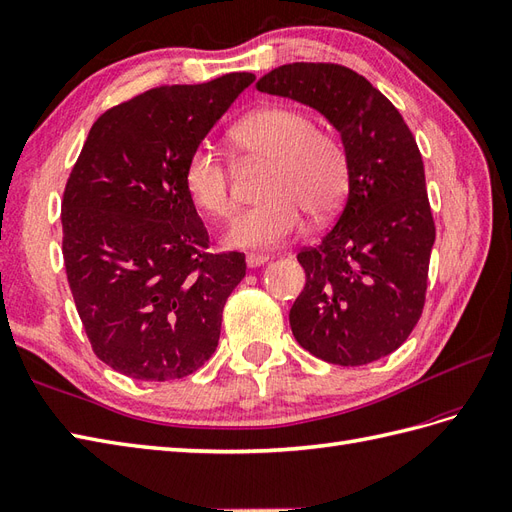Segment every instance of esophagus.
Instances as JSON below:
<instances>
[{"instance_id": "1", "label": "esophagus", "mask_w": 512, "mask_h": 512, "mask_svg": "<svg viewBox=\"0 0 512 512\" xmlns=\"http://www.w3.org/2000/svg\"><path fill=\"white\" fill-rule=\"evenodd\" d=\"M268 259H270V257H266V255H255V253H251V255H246V266H248V268H259V266H264Z\"/></svg>"}]
</instances>
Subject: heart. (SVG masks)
Returning a JSON list of instances; mask_svg holds the SVG:
<instances>
[{
	"label": "heart",
	"mask_w": 512,
	"mask_h": 512,
	"mask_svg": "<svg viewBox=\"0 0 512 512\" xmlns=\"http://www.w3.org/2000/svg\"><path fill=\"white\" fill-rule=\"evenodd\" d=\"M229 142L240 162H268L259 188L264 201L233 220L225 235L229 246H279L298 229L303 212L324 220L344 203L350 183L346 149L316 129L309 114L287 106L259 108L229 129ZM183 183L209 218L231 216V168L216 149L201 144L190 153Z\"/></svg>",
	"instance_id": "1"
}]
</instances>
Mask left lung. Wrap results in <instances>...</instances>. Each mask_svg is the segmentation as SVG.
<instances>
[{
    "mask_svg": "<svg viewBox=\"0 0 512 512\" xmlns=\"http://www.w3.org/2000/svg\"><path fill=\"white\" fill-rule=\"evenodd\" d=\"M259 93L305 103L342 136L348 199L320 244L298 253L307 283L290 309L296 342L335 365L391 355L422 316L435 244L422 153L396 106L342 64L294 62Z\"/></svg>",
    "mask_w": 512,
    "mask_h": 512,
    "instance_id": "left-lung-1",
    "label": "left lung"
}]
</instances>
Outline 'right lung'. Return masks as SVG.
I'll list each match as a JSON object with an SVG mask.
<instances>
[{
	"mask_svg": "<svg viewBox=\"0 0 512 512\" xmlns=\"http://www.w3.org/2000/svg\"><path fill=\"white\" fill-rule=\"evenodd\" d=\"M253 73L160 86L103 112L62 196V255L95 355L138 381L190 376L214 355L244 253H212L183 183Z\"/></svg>",
	"mask_w": 512,
	"mask_h": 512,
	"instance_id": "obj_1",
	"label": "right lung"
}]
</instances>
